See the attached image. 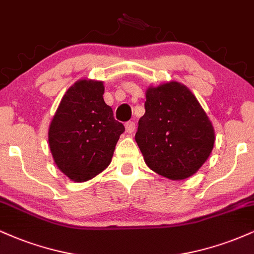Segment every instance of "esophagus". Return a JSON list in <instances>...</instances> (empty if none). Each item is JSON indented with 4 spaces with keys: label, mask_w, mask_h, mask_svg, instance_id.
Segmentation results:
<instances>
[{
    "label": "esophagus",
    "mask_w": 254,
    "mask_h": 254,
    "mask_svg": "<svg viewBox=\"0 0 254 254\" xmlns=\"http://www.w3.org/2000/svg\"><path fill=\"white\" fill-rule=\"evenodd\" d=\"M135 129H136L135 122H127V123L125 124V130H127V132L132 133L133 131H135Z\"/></svg>",
    "instance_id": "esophagus-1"
}]
</instances>
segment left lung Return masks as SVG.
<instances>
[{"instance_id": "obj_1", "label": "left lung", "mask_w": 254, "mask_h": 254, "mask_svg": "<svg viewBox=\"0 0 254 254\" xmlns=\"http://www.w3.org/2000/svg\"><path fill=\"white\" fill-rule=\"evenodd\" d=\"M145 113L135 139L148 167L172 180L193 176L210 155L215 131L184 84L171 81L145 92Z\"/></svg>"}]
</instances>
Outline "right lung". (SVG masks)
Returning a JSON list of instances; mask_svg holds the SVG:
<instances>
[{
    "label": "right lung",
    "instance_id": "right-lung-1",
    "mask_svg": "<svg viewBox=\"0 0 254 254\" xmlns=\"http://www.w3.org/2000/svg\"><path fill=\"white\" fill-rule=\"evenodd\" d=\"M104 90L101 81H76L63 95L49 127L55 164L72 182H87L101 173L125 130L104 101Z\"/></svg>",
    "mask_w": 254,
    "mask_h": 254
}]
</instances>
